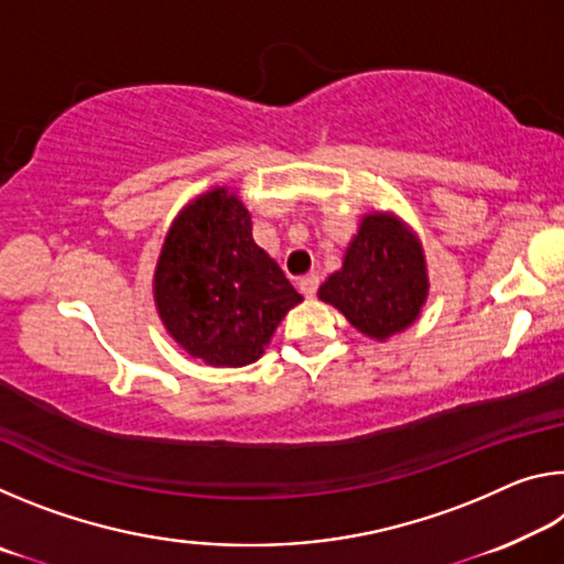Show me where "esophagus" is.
I'll return each instance as SVG.
<instances>
[{
    "label": "esophagus",
    "instance_id": "esophagus-1",
    "mask_svg": "<svg viewBox=\"0 0 564 564\" xmlns=\"http://www.w3.org/2000/svg\"><path fill=\"white\" fill-rule=\"evenodd\" d=\"M318 285H321L318 275H305V279L299 281V289H301L305 299H313V295H316V291H318Z\"/></svg>",
    "mask_w": 564,
    "mask_h": 564
}]
</instances>
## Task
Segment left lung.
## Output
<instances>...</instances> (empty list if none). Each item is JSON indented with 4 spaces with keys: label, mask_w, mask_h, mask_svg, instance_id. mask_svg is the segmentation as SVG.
I'll return each mask as SVG.
<instances>
[{
    "label": "left lung",
    "mask_w": 564,
    "mask_h": 564,
    "mask_svg": "<svg viewBox=\"0 0 564 564\" xmlns=\"http://www.w3.org/2000/svg\"><path fill=\"white\" fill-rule=\"evenodd\" d=\"M427 263L417 234L393 212H370L343 256V265L318 289L352 328L388 340L417 321L427 301Z\"/></svg>",
    "instance_id": "obj_1"
}]
</instances>
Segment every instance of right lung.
Here are the masks:
<instances>
[{
	"instance_id": "obj_1",
	"label": "right lung",
	"mask_w": 564,
	"mask_h": 564,
	"mask_svg": "<svg viewBox=\"0 0 564 564\" xmlns=\"http://www.w3.org/2000/svg\"><path fill=\"white\" fill-rule=\"evenodd\" d=\"M234 188L212 186L181 208L161 246L154 303L171 338L212 368L256 362L303 295L251 234Z\"/></svg>"
}]
</instances>
